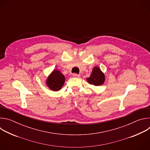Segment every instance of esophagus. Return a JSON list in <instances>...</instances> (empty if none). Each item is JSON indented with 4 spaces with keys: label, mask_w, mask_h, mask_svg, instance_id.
Wrapping results in <instances>:
<instances>
[{
    "label": "esophagus",
    "mask_w": 150,
    "mask_h": 150,
    "mask_svg": "<svg viewBox=\"0 0 150 150\" xmlns=\"http://www.w3.org/2000/svg\"><path fill=\"white\" fill-rule=\"evenodd\" d=\"M72 76H73L74 78H79V77H80V75H78V74H74L72 75Z\"/></svg>",
    "instance_id": "34e87169"
}]
</instances>
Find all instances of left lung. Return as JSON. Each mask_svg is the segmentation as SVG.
Here are the masks:
<instances>
[{
	"instance_id": "left-lung-1",
	"label": "left lung",
	"mask_w": 150,
	"mask_h": 150,
	"mask_svg": "<svg viewBox=\"0 0 150 150\" xmlns=\"http://www.w3.org/2000/svg\"><path fill=\"white\" fill-rule=\"evenodd\" d=\"M87 81L91 85L99 86L104 82L105 75L99 67H95L93 69L90 76L87 78Z\"/></svg>"
}]
</instances>
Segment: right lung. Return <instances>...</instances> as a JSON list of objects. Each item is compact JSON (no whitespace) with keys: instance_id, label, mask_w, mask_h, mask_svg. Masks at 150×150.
<instances>
[{"instance_id":"1","label":"right lung","mask_w":150,"mask_h":150,"mask_svg":"<svg viewBox=\"0 0 150 150\" xmlns=\"http://www.w3.org/2000/svg\"><path fill=\"white\" fill-rule=\"evenodd\" d=\"M65 82V76L58 69H54L46 80V85L53 91L60 90Z\"/></svg>"}]
</instances>
